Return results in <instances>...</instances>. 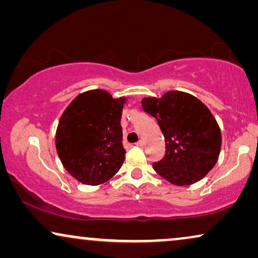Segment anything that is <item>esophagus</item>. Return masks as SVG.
<instances>
[{
    "mask_svg": "<svg viewBox=\"0 0 258 258\" xmlns=\"http://www.w3.org/2000/svg\"><path fill=\"white\" fill-rule=\"evenodd\" d=\"M136 146L140 147V148H143V147H144V141H142V140L139 141V142L136 143Z\"/></svg>",
    "mask_w": 258,
    "mask_h": 258,
    "instance_id": "34e87169",
    "label": "esophagus"
}]
</instances>
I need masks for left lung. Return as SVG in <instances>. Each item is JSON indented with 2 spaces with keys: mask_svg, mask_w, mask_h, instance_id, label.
Returning <instances> with one entry per match:
<instances>
[{
  "mask_svg": "<svg viewBox=\"0 0 258 258\" xmlns=\"http://www.w3.org/2000/svg\"><path fill=\"white\" fill-rule=\"evenodd\" d=\"M142 108L156 118L165 140V155L153 164L155 171L175 185L201 181L215 167L222 146L221 129L207 105L171 90L161 98L144 97Z\"/></svg>",
  "mask_w": 258,
  "mask_h": 258,
  "instance_id": "obj_1",
  "label": "left lung"
}]
</instances>
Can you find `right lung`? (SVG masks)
Wrapping results in <instances>:
<instances>
[{
    "mask_svg": "<svg viewBox=\"0 0 258 258\" xmlns=\"http://www.w3.org/2000/svg\"><path fill=\"white\" fill-rule=\"evenodd\" d=\"M126 98H112L108 91L94 89L80 94L59 118L56 150L66 170L77 181L98 185L122 167L121 117Z\"/></svg>",
    "mask_w": 258,
    "mask_h": 258,
    "instance_id": "1",
    "label": "right lung"
}]
</instances>
